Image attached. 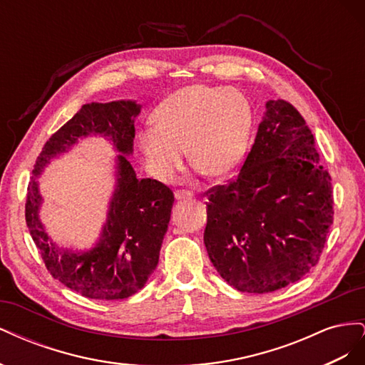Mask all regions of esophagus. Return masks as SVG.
<instances>
[{
  "instance_id": "obj_1",
  "label": "esophagus",
  "mask_w": 365,
  "mask_h": 365,
  "mask_svg": "<svg viewBox=\"0 0 365 365\" xmlns=\"http://www.w3.org/2000/svg\"><path fill=\"white\" fill-rule=\"evenodd\" d=\"M195 195H193V192H190V190H176L175 192V197L178 201H184V200H192Z\"/></svg>"
}]
</instances>
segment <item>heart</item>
Returning <instances> with one entry per match:
<instances>
[{
    "label": "heart",
    "instance_id": "1",
    "mask_svg": "<svg viewBox=\"0 0 365 365\" xmlns=\"http://www.w3.org/2000/svg\"><path fill=\"white\" fill-rule=\"evenodd\" d=\"M155 126L140 130L138 143L149 168L172 181L190 161L213 178L235 173L245 157L251 109L236 88L190 85L172 93L153 113Z\"/></svg>",
    "mask_w": 365,
    "mask_h": 365
}]
</instances>
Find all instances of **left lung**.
<instances>
[{
  "mask_svg": "<svg viewBox=\"0 0 365 365\" xmlns=\"http://www.w3.org/2000/svg\"><path fill=\"white\" fill-rule=\"evenodd\" d=\"M318 161L302 114L269 101L235 180L205 192L208 257L237 291L274 292L318 263L334 222L332 178Z\"/></svg>",
  "mask_w": 365,
  "mask_h": 365,
  "instance_id": "8db88e82",
  "label": "left lung"
}]
</instances>
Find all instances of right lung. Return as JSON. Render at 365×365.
Wrapping results in <instances>:
<instances>
[{
  "instance_id": "1",
  "label": "right lung",
  "mask_w": 365,
  "mask_h": 365,
  "mask_svg": "<svg viewBox=\"0 0 365 365\" xmlns=\"http://www.w3.org/2000/svg\"><path fill=\"white\" fill-rule=\"evenodd\" d=\"M138 113L140 105L130 101L83 105L47 140L35 163L33 173L37 175L50 158L91 133L109 136L122 152L118 189L96 249L76 255L50 242L37 217L40 195L34 176L27 187L26 222L48 272L71 291L94 300L128 298L146 284L158 264L170 220L173 192L157 180H138L126 157L134 146Z\"/></svg>"
}]
</instances>
